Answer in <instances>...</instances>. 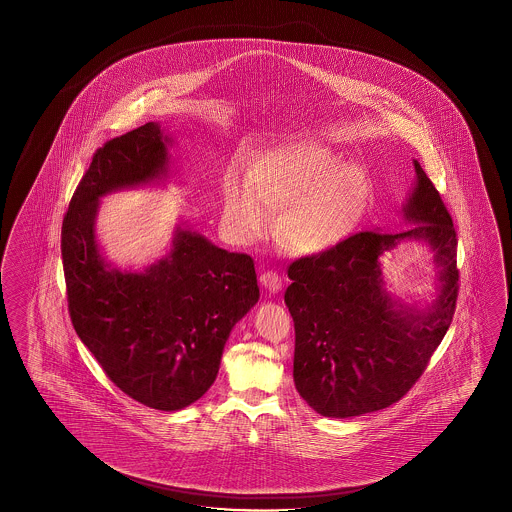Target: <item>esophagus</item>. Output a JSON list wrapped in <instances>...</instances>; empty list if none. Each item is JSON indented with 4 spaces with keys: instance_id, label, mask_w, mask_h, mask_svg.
I'll list each match as a JSON object with an SVG mask.
<instances>
[{
    "instance_id": "obj_1",
    "label": "esophagus",
    "mask_w": 512,
    "mask_h": 512,
    "mask_svg": "<svg viewBox=\"0 0 512 512\" xmlns=\"http://www.w3.org/2000/svg\"><path fill=\"white\" fill-rule=\"evenodd\" d=\"M261 283H263L264 289H268L270 293H278V291H281V287H283V279L274 270L263 272L261 274Z\"/></svg>"
}]
</instances>
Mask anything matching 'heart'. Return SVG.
Returning a JSON list of instances; mask_svg holds the SVG:
<instances>
[{"label": "heart", "instance_id": "obj_1", "mask_svg": "<svg viewBox=\"0 0 512 512\" xmlns=\"http://www.w3.org/2000/svg\"><path fill=\"white\" fill-rule=\"evenodd\" d=\"M370 199L364 172L311 142L270 150L255 163L253 178L233 167L223 184L225 219L236 238H263L278 210L281 242L308 255L330 251L355 233Z\"/></svg>", "mask_w": 512, "mask_h": 512}]
</instances>
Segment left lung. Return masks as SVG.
<instances>
[{
    "instance_id": "left-lung-1",
    "label": "left lung",
    "mask_w": 512,
    "mask_h": 512,
    "mask_svg": "<svg viewBox=\"0 0 512 512\" xmlns=\"http://www.w3.org/2000/svg\"><path fill=\"white\" fill-rule=\"evenodd\" d=\"M417 182L403 206L409 229L353 234L289 266L285 304L295 321L298 394L323 417L347 419L402 400L426 370L456 310L458 238L439 191L413 161ZM402 239L426 241L440 272L426 312L387 295L378 257Z\"/></svg>"
}]
</instances>
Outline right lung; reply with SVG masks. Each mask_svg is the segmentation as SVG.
<instances>
[{
    "mask_svg": "<svg viewBox=\"0 0 512 512\" xmlns=\"http://www.w3.org/2000/svg\"><path fill=\"white\" fill-rule=\"evenodd\" d=\"M169 144L155 122L109 140L93 154L62 225L78 338L116 387L159 411L184 409L212 387L233 326L259 300L249 255L180 225L171 251L144 272L103 259L95 238L99 199L167 178Z\"/></svg>",
    "mask_w": 512,
    "mask_h": 512,
    "instance_id": "right-lung-1",
    "label": "right lung"
}]
</instances>
